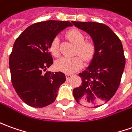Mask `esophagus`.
I'll return each mask as SVG.
<instances>
[{"label":"esophagus","mask_w":132,"mask_h":132,"mask_svg":"<svg viewBox=\"0 0 132 132\" xmlns=\"http://www.w3.org/2000/svg\"><path fill=\"white\" fill-rule=\"evenodd\" d=\"M66 79L67 80H69V79H70L71 78L73 77V74H71V73H66Z\"/></svg>","instance_id":"obj_1"}]
</instances>
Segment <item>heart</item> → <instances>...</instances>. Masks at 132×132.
<instances>
[{"mask_svg": "<svg viewBox=\"0 0 132 132\" xmlns=\"http://www.w3.org/2000/svg\"><path fill=\"white\" fill-rule=\"evenodd\" d=\"M66 37L77 45L75 54L72 58H61L55 62L56 69L65 73H73L80 69L83 66V58L85 61H88L93 58L95 53L96 45L92 40H85V36L77 29H72L66 32ZM50 51L55 57H58L60 54L59 40L58 37H55L51 41Z\"/></svg>", "mask_w": 132, "mask_h": 132, "instance_id": "1", "label": "heart"}]
</instances>
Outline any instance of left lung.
Here are the masks:
<instances>
[{
  "label": "left lung",
  "mask_w": 132,
  "mask_h": 132,
  "mask_svg": "<svg viewBox=\"0 0 132 132\" xmlns=\"http://www.w3.org/2000/svg\"><path fill=\"white\" fill-rule=\"evenodd\" d=\"M71 22L89 34L96 45L91 63L79 73L81 85L73 89V97L81 105L97 108L111 100L120 85L126 63L122 43L119 37L104 24Z\"/></svg>",
  "instance_id": "8db88e82"
}]
</instances>
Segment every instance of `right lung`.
Returning <instances> with one entry per match:
<instances>
[{
  "label": "right lung",
  "mask_w": 132,
  "mask_h": 132,
  "mask_svg": "<svg viewBox=\"0 0 132 132\" xmlns=\"http://www.w3.org/2000/svg\"><path fill=\"white\" fill-rule=\"evenodd\" d=\"M70 26L72 24L67 21L37 22L26 29L13 44L9 57L11 82L17 95L31 107L53 103L59 87L66 81L62 72H44L53 63L51 41Z\"/></svg>",
  "instance_id": "obj_1"
}]
</instances>
